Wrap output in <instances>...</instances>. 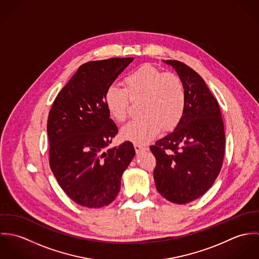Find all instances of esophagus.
I'll use <instances>...</instances> for the list:
<instances>
[{
    "instance_id": "obj_1",
    "label": "esophagus",
    "mask_w": 259,
    "mask_h": 259,
    "mask_svg": "<svg viewBox=\"0 0 259 259\" xmlns=\"http://www.w3.org/2000/svg\"><path fill=\"white\" fill-rule=\"evenodd\" d=\"M134 147H135V150L137 151V153H140V152H142V151H145V150H147V149H148L147 147H145V146H142V145H138V144H136Z\"/></svg>"
}]
</instances>
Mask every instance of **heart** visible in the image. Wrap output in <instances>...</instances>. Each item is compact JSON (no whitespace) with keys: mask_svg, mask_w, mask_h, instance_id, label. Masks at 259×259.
I'll use <instances>...</instances> for the list:
<instances>
[{"mask_svg":"<svg viewBox=\"0 0 259 259\" xmlns=\"http://www.w3.org/2000/svg\"><path fill=\"white\" fill-rule=\"evenodd\" d=\"M124 89L110 87L105 96L106 107L118 122L126 120L131 104L140 103V119L121 130V137L136 144H148L159 131L175 130L184 117L186 104L185 84L181 76L162 72L145 64L123 78Z\"/></svg>","mask_w":259,"mask_h":259,"instance_id":"heart-1","label":"heart"}]
</instances>
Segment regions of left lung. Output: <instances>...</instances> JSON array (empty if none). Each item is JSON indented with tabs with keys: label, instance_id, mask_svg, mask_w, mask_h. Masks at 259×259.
Wrapping results in <instances>:
<instances>
[{
	"label": "left lung",
	"instance_id": "8db88e82",
	"mask_svg": "<svg viewBox=\"0 0 259 259\" xmlns=\"http://www.w3.org/2000/svg\"><path fill=\"white\" fill-rule=\"evenodd\" d=\"M185 84V114L176 130L150 146L156 165L157 191L178 204L203 195L222 169L225 135L218 100L202 77L190 67L167 60Z\"/></svg>",
	"mask_w": 259,
	"mask_h": 259
}]
</instances>
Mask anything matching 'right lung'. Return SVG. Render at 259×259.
Listing matches in <instances>:
<instances>
[{"label": "right lung", "instance_id": "obj_1", "mask_svg": "<svg viewBox=\"0 0 259 259\" xmlns=\"http://www.w3.org/2000/svg\"><path fill=\"white\" fill-rule=\"evenodd\" d=\"M134 58L81 65L56 97L49 112V162L58 184L75 203L91 208L110 204L122 172L135 156L131 142L108 148L118 130L105 96Z\"/></svg>", "mask_w": 259, "mask_h": 259}]
</instances>
